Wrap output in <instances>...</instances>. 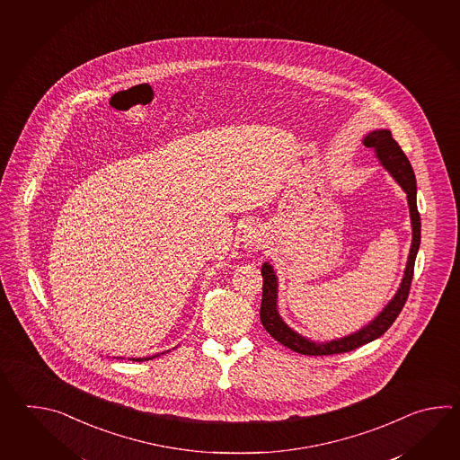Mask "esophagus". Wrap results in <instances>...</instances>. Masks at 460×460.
<instances>
[{
	"label": "esophagus",
	"instance_id": "34e87169",
	"mask_svg": "<svg viewBox=\"0 0 460 460\" xmlns=\"http://www.w3.org/2000/svg\"><path fill=\"white\" fill-rule=\"evenodd\" d=\"M244 243L248 244V246L258 248L261 244V238H260V234H256V232H248V234H244Z\"/></svg>",
	"mask_w": 460,
	"mask_h": 460
}]
</instances>
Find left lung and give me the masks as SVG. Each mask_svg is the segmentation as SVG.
<instances>
[{"label":"left lung","mask_w":460,"mask_h":460,"mask_svg":"<svg viewBox=\"0 0 460 460\" xmlns=\"http://www.w3.org/2000/svg\"><path fill=\"white\" fill-rule=\"evenodd\" d=\"M363 145L372 147L376 153L378 159L382 161L383 166L391 172V176L398 181L402 190L408 194V204H410L411 226H412V243H411L410 258L404 270V276L401 281L400 289L396 296L391 299L390 304L383 309V313L363 327L362 331L352 333L349 337H343L332 342L317 343L304 339L303 335L294 332L289 329L283 319L279 317L276 309V297H278V283L276 274L271 264L264 263L261 268L263 276V299H261V309H260V319L264 329L270 332L274 341L283 343L284 347L291 349L293 352L303 353L309 357H323V355H333V353L352 352L355 349L362 347L365 343L372 342L375 339L382 337L383 333L390 329L396 317L400 315L406 299L410 296L411 281L414 274V261L416 254L420 250V217L416 204V177L411 167L410 159L402 153L400 145L391 137L390 129H378L373 131L368 137L363 139Z\"/></svg>","instance_id":"8db88e82"}]
</instances>
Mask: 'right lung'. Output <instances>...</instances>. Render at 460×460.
I'll use <instances>...</instances> for the list:
<instances>
[{"label": "right lung", "instance_id": "1", "mask_svg": "<svg viewBox=\"0 0 460 460\" xmlns=\"http://www.w3.org/2000/svg\"><path fill=\"white\" fill-rule=\"evenodd\" d=\"M151 358H153V357H151ZM135 360H137V362H143V358H135ZM145 360H149V358H145Z\"/></svg>", "mask_w": 460, "mask_h": 460}]
</instances>
